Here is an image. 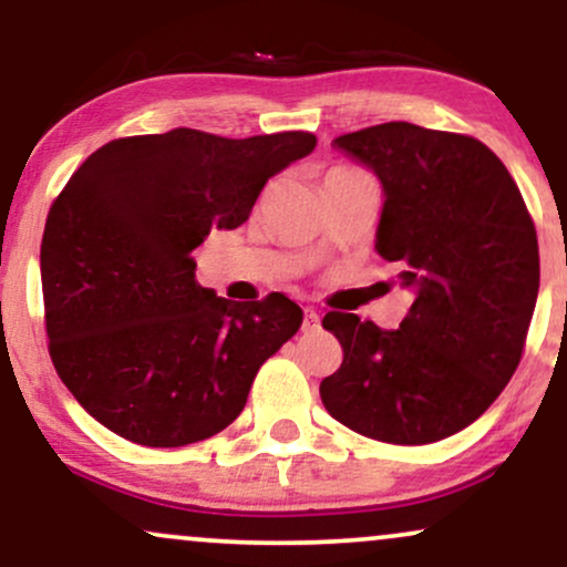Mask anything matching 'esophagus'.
<instances>
[{
	"label": "esophagus",
	"mask_w": 567,
	"mask_h": 567,
	"mask_svg": "<svg viewBox=\"0 0 567 567\" xmlns=\"http://www.w3.org/2000/svg\"><path fill=\"white\" fill-rule=\"evenodd\" d=\"M301 328L306 330V333H311V330L320 328V315H317L315 309H309V306L303 309V324H301Z\"/></svg>",
	"instance_id": "esophagus-1"
}]
</instances>
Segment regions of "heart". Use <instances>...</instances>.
<instances>
[{
    "label": "heart",
    "mask_w": 567,
    "mask_h": 567,
    "mask_svg": "<svg viewBox=\"0 0 567 567\" xmlns=\"http://www.w3.org/2000/svg\"><path fill=\"white\" fill-rule=\"evenodd\" d=\"M354 173H360V171H351V167H333V171L324 175V178H341V175H354Z\"/></svg>",
    "instance_id": "heart-1"
}]
</instances>
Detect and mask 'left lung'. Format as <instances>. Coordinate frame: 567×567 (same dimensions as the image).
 Returning a JSON list of instances; mask_svg holds the SVG:
<instances>
[{
	"label": "left lung",
	"mask_w": 567,
	"mask_h": 567,
	"mask_svg": "<svg viewBox=\"0 0 567 567\" xmlns=\"http://www.w3.org/2000/svg\"><path fill=\"white\" fill-rule=\"evenodd\" d=\"M336 146L383 184L375 250L413 290L396 330L328 311L343 362L322 405L365 437L426 445L477 421L517 370L538 296V239L523 194L472 135L383 122Z\"/></svg>",
	"instance_id": "8db88e82"
}]
</instances>
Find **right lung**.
<instances>
[{"mask_svg": "<svg viewBox=\"0 0 567 567\" xmlns=\"http://www.w3.org/2000/svg\"><path fill=\"white\" fill-rule=\"evenodd\" d=\"M315 146L303 130L175 127L106 143L71 175L39 256L44 330L58 375L95 421L138 445L181 447L243 413L303 311L282 292L218 298L194 279L192 250L245 224L266 181Z\"/></svg>", "mask_w": 567, "mask_h": 567, "instance_id": "obj_1", "label": "right lung"}]
</instances>
